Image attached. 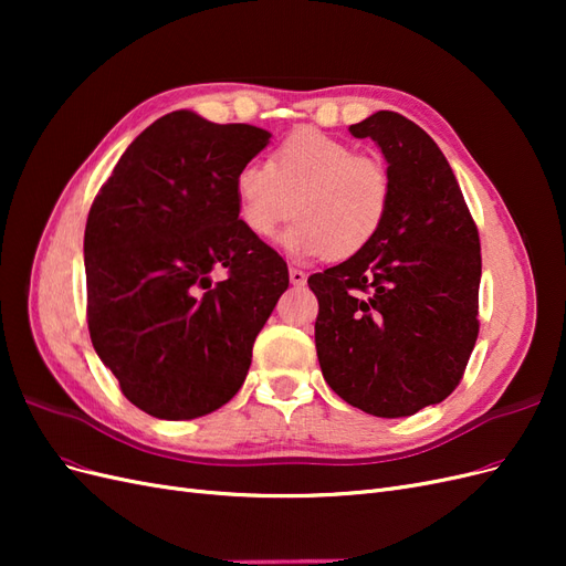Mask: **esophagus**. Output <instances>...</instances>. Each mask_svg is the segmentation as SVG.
<instances>
[{"label":"esophagus","instance_id":"obj_1","mask_svg":"<svg viewBox=\"0 0 566 566\" xmlns=\"http://www.w3.org/2000/svg\"><path fill=\"white\" fill-rule=\"evenodd\" d=\"M287 273H290V283H293V285H304L306 283V273L302 269L293 266Z\"/></svg>","mask_w":566,"mask_h":566}]
</instances>
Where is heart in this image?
Masks as SVG:
<instances>
[{
    "label": "heart",
    "mask_w": 566,
    "mask_h": 566,
    "mask_svg": "<svg viewBox=\"0 0 566 566\" xmlns=\"http://www.w3.org/2000/svg\"><path fill=\"white\" fill-rule=\"evenodd\" d=\"M235 212L254 238L281 235L295 260L331 254L347 260L380 235L391 202L387 167L318 129H297L271 150L266 165L248 163L233 179Z\"/></svg>",
    "instance_id": "b5f03b06"
}]
</instances>
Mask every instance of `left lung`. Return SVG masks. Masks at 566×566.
<instances>
[{
  "label": "left lung",
  "instance_id": "obj_1",
  "mask_svg": "<svg viewBox=\"0 0 566 566\" xmlns=\"http://www.w3.org/2000/svg\"><path fill=\"white\" fill-rule=\"evenodd\" d=\"M387 160L389 214L347 262L310 276L325 382L354 408L406 418L458 387L479 333L482 254L449 160L408 117L352 125Z\"/></svg>",
  "mask_w": 566,
  "mask_h": 566
}]
</instances>
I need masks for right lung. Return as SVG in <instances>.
<instances>
[{
    "label": "right lung",
    "mask_w": 566,
    "mask_h": 566,
    "mask_svg": "<svg viewBox=\"0 0 566 566\" xmlns=\"http://www.w3.org/2000/svg\"><path fill=\"white\" fill-rule=\"evenodd\" d=\"M269 139L252 125L167 113L127 146L92 205V345L153 418L193 420L231 401L287 290L285 262L245 231L233 198L235 172ZM212 268L228 279L212 286Z\"/></svg>",
    "instance_id": "obj_1"
}]
</instances>
